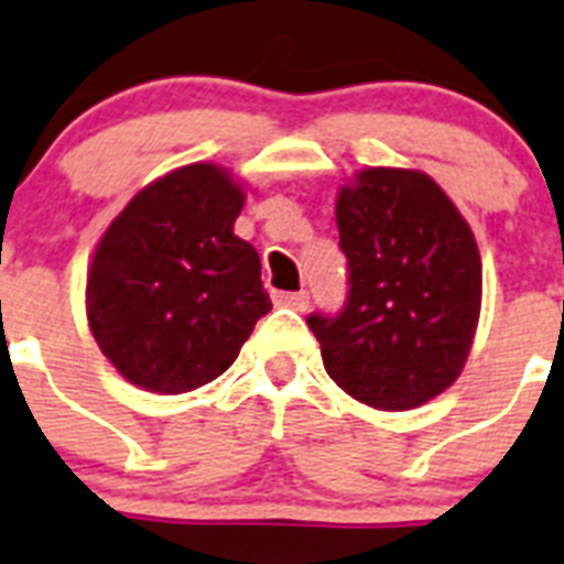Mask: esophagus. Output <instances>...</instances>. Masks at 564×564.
<instances>
[{
    "instance_id": "1",
    "label": "esophagus",
    "mask_w": 564,
    "mask_h": 564,
    "mask_svg": "<svg viewBox=\"0 0 564 564\" xmlns=\"http://www.w3.org/2000/svg\"><path fill=\"white\" fill-rule=\"evenodd\" d=\"M274 304L304 312L310 306V292H274Z\"/></svg>"
}]
</instances>
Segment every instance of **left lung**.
I'll return each mask as SVG.
<instances>
[{"mask_svg":"<svg viewBox=\"0 0 564 564\" xmlns=\"http://www.w3.org/2000/svg\"><path fill=\"white\" fill-rule=\"evenodd\" d=\"M347 301L312 312L335 384L376 410H413L453 384L481 310L470 226L427 174L367 169L335 206Z\"/></svg>","mask_w":564,"mask_h":564,"instance_id":"8db88e82","label":"left lung"}]
</instances>
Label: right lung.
Instances as JSON below:
<instances>
[{
    "label": "right lung",
    "mask_w": 564,
    "mask_h": 564,
    "mask_svg": "<svg viewBox=\"0 0 564 564\" xmlns=\"http://www.w3.org/2000/svg\"><path fill=\"white\" fill-rule=\"evenodd\" d=\"M243 192L212 163L145 186L108 226L88 272V324L108 361L151 392L224 376L269 310L252 243L235 235Z\"/></svg>",
    "instance_id": "obj_1"
}]
</instances>
